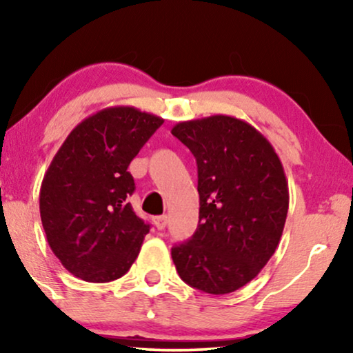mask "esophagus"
Returning a JSON list of instances; mask_svg holds the SVG:
<instances>
[{
  "mask_svg": "<svg viewBox=\"0 0 353 353\" xmlns=\"http://www.w3.org/2000/svg\"><path fill=\"white\" fill-rule=\"evenodd\" d=\"M154 225H156L157 230H163L167 226V216L165 215L156 216V219H154Z\"/></svg>",
  "mask_w": 353,
  "mask_h": 353,
  "instance_id": "1",
  "label": "esophagus"
}]
</instances>
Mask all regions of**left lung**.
<instances>
[{"label":"left lung","instance_id":"left-lung-1","mask_svg":"<svg viewBox=\"0 0 353 353\" xmlns=\"http://www.w3.org/2000/svg\"><path fill=\"white\" fill-rule=\"evenodd\" d=\"M197 162L199 225L172 249L180 278L207 294L238 291L257 276L281 239L289 209L283 163L267 138L231 115L172 128Z\"/></svg>","mask_w":353,"mask_h":353}]
</instances>
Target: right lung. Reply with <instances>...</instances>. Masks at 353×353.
I'll list each match as a JSON object with an SVG mask.
<instances>
[{
	"label": "right lung",
	"instance_id": "1",
	"mask_svg": "<svg viewBox=\"0 0 353 353\" xmlns=\"http://www.w3.org/2000/svg\"><path fill=\"white\" fill-rule=\"evenodd\" d=\"M163 123L132 105H114L77 125L52 157L40 188L48 244L67 272L90 283L123 276L149 225L128 202V165Z\"/></svg>",
	"mask_w": 353,
	"mask_h": 353
}]
</instances>
